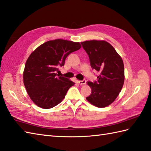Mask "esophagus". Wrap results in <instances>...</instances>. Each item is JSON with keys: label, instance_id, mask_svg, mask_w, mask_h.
<instances>
[{"label": "esophagus", "instance_id": "obj_1", "mask_svg": "<svg viewBox=\"0 0 151 151\" xmlns=\"http://www.w3.org/2000/svg\"><path fill=\"white\" fill-rule=\"evenodd\" d=\"M78 83L81 86L84 85V84H85L86 83V80H83V81H78Z\"/></svg>", "mask_w": 151, "mask_h": 151}]
</instances>
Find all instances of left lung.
Returning <instances> with one entry per match:
<instances>
[{"instance_id": "left-lung-1", "label": "left lung", "mask_w": 151, "mask_h": 151, "mask_svg": "<svg viewBox=\"0 0 151 151\" xmlns=\"http://www.w3.org/2000/svg\"><path fill=\"white\" fill-rule=\"evenodd\" d=\"M87 53L92 69L100 73L97 81L88 82L91 92L86 97L97 107H105L119 96L124 82L123 61L110 44L104 40H88L81 42Z\"/></svg>"}]
</instances>
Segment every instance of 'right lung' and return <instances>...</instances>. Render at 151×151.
<instances>
[{"mask_svg": "<svg viewBox=\"0 0 151 151\" xmlns=\"http://www.w3.org/2000/svg\"><path fill=\"white\" fill-rule=\"evenodd\" d=\"M81 48L79 42L56 39L41 44L29 55L23 72V83L30 98L38 107L46 109L55 107L75 84L55 73L64 65L70 53Z\"/></svg>", "mask_w": 151, "mask_h": 151, "instance_id": "add662e5", "label": "right lung"}]
</instances>
